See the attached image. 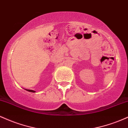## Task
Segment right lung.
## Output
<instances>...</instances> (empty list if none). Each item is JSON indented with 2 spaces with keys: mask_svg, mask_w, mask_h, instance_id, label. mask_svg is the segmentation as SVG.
<instances>
[{
  "mask_svg": "<svg viewBox=\"0 0 128 128\" xmlns=\"http://www.w3.org/2000/svg\"><path fill=\"white\" fill-rule=\"evenodd\" d=\"M26 90L28 91V92H36L34 90H27V89H26Z\"/></svg>",
  "mask_w": 128,
  "mask_h": 128,
  "instance_id": "1",
  "label": "right lung"
}]
</instances>
